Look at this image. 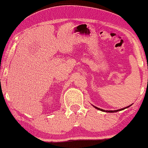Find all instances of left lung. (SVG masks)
<instances>
[{
	"label": "left lung",
	"instance_id": "8db88e82",
	"mask_svg": "<svg viewBox=\"0 0 148 148\" xmlns=\"http://www.w3.org/2000/svg\"><path fill=\"white\" fill-rule=\"evenodd\" d=\"M130 106H131V105H130ZM130 106H128V107H125V108H123V109H121V110H113V111H112V110H102V109L98 108V107H95V106H93V107H94L95 108H96V109H97V110H101V111H102V112H116L121 111V110H124V109H126V108H128V107H130Z\"/></svg>",
	"mask_w": 148,
	"mask_h": 148
}]
</instances>
